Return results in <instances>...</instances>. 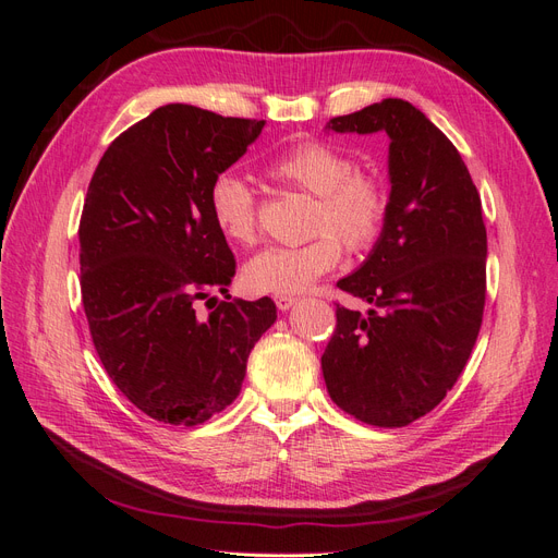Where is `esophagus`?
I'll use <instances>...</instances> for the list:
<instances>
[{"instance_id": "esophagus-1", "label": "esophagus", "mask_w": 558, "mask_h": 558, "mask_svg": "<svg viewBox=\"0 0 558 558\" xmlns=\"http://www.w3.org/2000/svg\"><path fill=\"white\" fill-rule=\"evenodd\" d=\"M275 302H277V307H279L281 312H286V310H291V307L295 305L298 298H293V295H277Z\"/></svg>"}]
</instances>
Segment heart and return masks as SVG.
Returning <instances> with one entry per match:
<instances>
[{"label":"heart","instance_id":"b5f03b06","mask_svg":"<svg viewBox=\"0 0 558 558\" xmlns=\"http://www.w3.org/2000/svg\"><path fill=\"white\" fill-rule=\"evenodd\" d=\"M267 174L314 197L310 234L300 246H272L253 256L244 267L251 293L295 295L330 272L342 260V246L361 253L373 246L386 223L388 191L379 174L361 170L340 146L300 142L267 167ZM209 211L216 228L240 244L258 238L256 193L234 172L218 174L209 185Z\"/></svg>","mask_w":558,"mask_h":558}]
</instances>
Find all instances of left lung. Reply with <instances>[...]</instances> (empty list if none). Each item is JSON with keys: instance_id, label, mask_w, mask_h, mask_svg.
I'll use <instances>...</instances> for the list:
<instances>
[{"instance_id": "left-lung-1", "label": "left lung", "mask_w": 558, "mask_h": 558, "mask_svg": "<svg viewBox=\"0 0 558 558\" xmlns=\"http://www.w3.org/2000/svg\"><path fill=\"white\" fill-rule=\"evenodd\" d=\"M328 130L388 134L391 195L373 253L337 281L373 310L337 305L320 369L337 408L369 426L400 428L442 402L480 335L482 199L445 132L404 99L330 118Z\"/></svg>"}]
</instances>
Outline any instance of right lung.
<instances>
[{
  "label": "right lung",
  "mask_w": 558,
  "mask_h": 558,
  "mask_svg": "<svg viewBox=\"0 0 558 558\" xmlns=\"http://www.w3.org/2000/svg\"><path fill=\"white\" fill-rule=\"evenodd\" d=\"M263 128L165 105L118 134L90 179L78 244L93 344L121 393L162 424L197 426L226 410L277 320L269 298L230 300L234 256L209 211L211 181ZM211 290L227 300L195 315Z\"/></svg>",
  "instance_id": "add662e5"
}]
</instances>
